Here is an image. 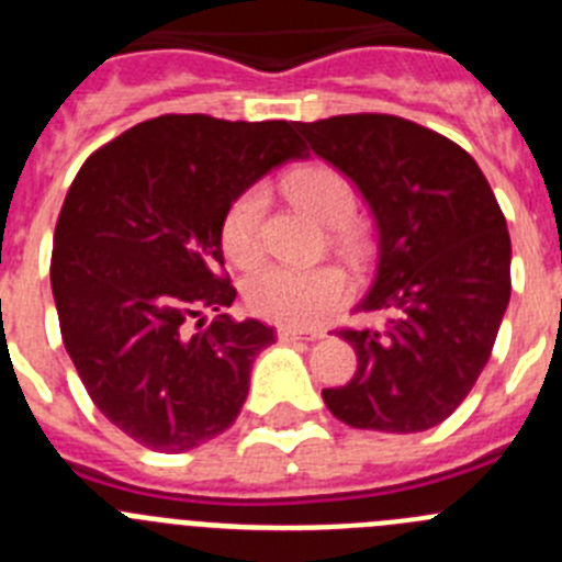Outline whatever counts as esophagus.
I'll use <instances>...</instances> for the list:
<instances>
[{"label":"esophagus","instance_id":"obj_1","mask_svg":"<svg viewBox=\"0 0 562 562\" xmlns=\"http://www.w3.org/2000/svg\"><path fill=\"white\" fill-rule=\"evenodd\" d=\"M317 337H324V331H304L295 329V326H278V340H317Z\"/></svg>","mask_w":562,"mask_h":562}]
</instances>
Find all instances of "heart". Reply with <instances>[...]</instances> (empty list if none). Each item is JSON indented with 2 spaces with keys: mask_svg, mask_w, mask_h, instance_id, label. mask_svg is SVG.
Masks as SVG:
<instances>
[{
  "mask_svg": "<svg viewBox=\"0 0 562 562\" xmlns=\"http://www.w3.org/2000/svg\"><path fill=\"white\" fill-rule=\"evenodd\" d=\"M286 191L297 205L310 211L321 225L335 227V236L342 247L357 245V233L349 225L357 211V191L351 180L335 166H306L286 177ZM267 191L250 186L233 196L222 216V250L233 265L250 267L261 256V222H265ZM349 281L337 267H261L245 281V306L252 315L276 321L284 326L324 324L326 317L342 304Z\"/></svg>",
  "mask_w": 562,
  "mask_h": 562,
  "instance_id": "heart-1",
  "label": "heart"
}]
</instances>
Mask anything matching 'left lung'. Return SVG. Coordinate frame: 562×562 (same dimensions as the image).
<instances>
[{
    "label": "left lung",
    "mask_w": 562,
    "mask_h": 562,
    "mask_svg": "<svg viewBox=\"0 0 562 562\" xmlns=\"http://www.w3.org/2000/svg\"><path fill=\"white\" fill-rule=\"evenodd\" d=\"M312 151L360 188L380 231L374 286L357 312L382 329H340L357 371L326 408L362 430L419 434L448 419L493 355L513 245L479 162L396 114L295 123Z\"/></svg>",
    "instance_id": "1"
}]
</instances>
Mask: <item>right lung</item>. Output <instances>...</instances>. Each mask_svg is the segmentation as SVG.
<instances>
[{
    "instance_id": "obj_1",
    "label": "right lung",
    "mask_w": 562,
    "mask_h": 562,
    "mask_svg": "<svg viewBox=\"0 0 562 562\" xmlns=\"http://www.w3.org/2000/svg\"><path fill=\"white\" fill-rule=\"evenodd\" d=\"M295 157V123L160 114L89 154L69 186L49 261L64 346L98 411L143 448H200L245 405L276 335L225 315L222 216Z\"/></svg>"
}]
</instances>
